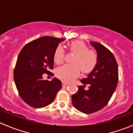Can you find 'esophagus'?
<instances>
[{"label": "esophagus", "instance_id": "1", "mask_svg": "<svg viewBox=\"0 0 133 133\" xmlns=\"http://www.w3.org/2000/svg\"><path fill=\"white\" fill-rule=\"evenodd\" d=\"M67 85H68V82H62V86H67Z\"/></svg>", "mask_w": 133, "mask_h": 133}]
</instances>
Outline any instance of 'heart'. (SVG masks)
<instances>
[{"label":"heart","mask_w":133,"mask_h":133,"mask_svg":"<svg viewBox=\"0 0 133 133\" xmlns=\"http://www.w3.org/2000/svg\"><path fill=\"white\" fill-rule=\"evenodd\" d=\"M71 52L75 54L72 63L73 64H65L57 68L56 75L64 82H70L78 77L81 69L83 73H90L95 68L97 63V55L95 51L88 50V47L84 42L80 40L71 42L68 45ZM56 64L63 62L64 58V51L61 45H58L55 49L53 56Z\"/></svg>","instance_id":"heart-1"}]
</instances>
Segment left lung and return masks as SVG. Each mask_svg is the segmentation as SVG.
<instances>
[{
    "label": "left lung",
    "instance_id": "obj_1",
    "mask_svg": "<svg viewBox=\"0 0 133 133\" xmlns=\"http://www.w3.org/2000/svg\"><path fill=\"white\" fill-rule=\"evenodd\" d=\"M95 49L97 63L95 68L81 80L83 86L71 96L73 106L81 112L91 114L105 107L112 96L118 82V67L113 54L97 42H90ZM86 84L89 85L86 90Z\"/></svg>",
    "mask_w": 133,
    "mask_h": 133
}]
</instances>
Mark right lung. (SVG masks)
<instances>
[{"label": "right lung", "mask_w": 133, "mask_h": 133, "mask_svg": "<svg viewBox=\"0 0 133 133\" xmlns=\"http://www.w3.org/2000/svg\"><path fill=\"white\" fill-rule=\"evenodd\" d=\"M65 39L42 37L27 43L19 52L14 72V82L20 97L29 106L43 108L50 105L61 89L60 80H43V74L53 69L54 52Z\"/></svg>", "instance_id": "right-lung-1"}]
</instances>
